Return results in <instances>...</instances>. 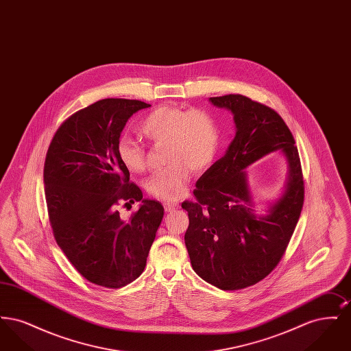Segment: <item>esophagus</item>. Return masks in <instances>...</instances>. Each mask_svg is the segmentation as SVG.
I'll list each match as a JSON object with an SVG mask.
<instances>
[{
	"mask_svg": "<svg viewBox=\"0 0 351 351\" xmlns=\"http://www.w3.org/2000/svg\"><path fill=\"white\" fill-rule=\"evenodd\" d=\"M163 206H165V210L169 213V212H173L175 209H178V208H179V204H178V202H168L167 201V202L163 204Z\"/></svg>",
	"mask_w": 351,
	"mask_h": 351,
	"instance_id": "esophagus-1",
	"label": "esophagus"
}]
</instances>
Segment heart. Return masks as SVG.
<instances>
[{
    "mask_svg": "<svg viewBox=\"0 0 351 351\" xmlns=\"http://www.w3.org/2000/svg\"><path fill=\"white\" fill-rule=\"evenodd\" d=\"M139 130L154 143H167V167L152 173L146 182L151 196L175 201L186 191L192 169L204 172L212 167L219 150V129L215 117L202 109L160 106L139 125ZM119 162L130 172L147 168L146 152L132 138L122 136L117 143Z\"/></svg>",
    "mask_w": 351,
    "mask_h": 351,
    "instance_id": "heart-1",
    "label": "heart"
}]
</instances>
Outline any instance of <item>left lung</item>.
I'll return each instance as SVG.
<instances>
[{"label":"left lung","instance_id":"left-lung-1","mask_svg":"<svg viewBox=\"0 0 351 351\" xmlns=\"http://www.w3.org/2000/svg\"><path fill=\"white\" fill-rule=\"evenodd\" d=\"M233 113L235 136L226 154L196 183V201H184L189 226L184 235L195 272L223 291L263 280L278 266L304 204V179L295 139L274 109L242 95L210 97ZM289 163L282 197L268 215H256L244 169L272 150Z\"/></svg>","mask_w":351,"mask_h":351}]
</instances>
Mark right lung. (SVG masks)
Wrapping results in <instances>:
<instances>
[{
	"mask_svg": "<svg viewBox=\"0 0 351 351\" xmlns=\"http://www.w3.org/2000/svg\"><path fill=\"white\" fill-rule=\"evenodd\" d=\"M143 101L104 99L67 118L51 141L43 180L52 233L71 265L88 282L121 288L146 267L165 209L143 199L119 162L117 143ZM119 200H142L129 220Z\"/></svg>",
	"mask_w": 351,
	"mask_h": 351,
	"instance_id": "1",
	"label": "right lung"
}]
</instances>
